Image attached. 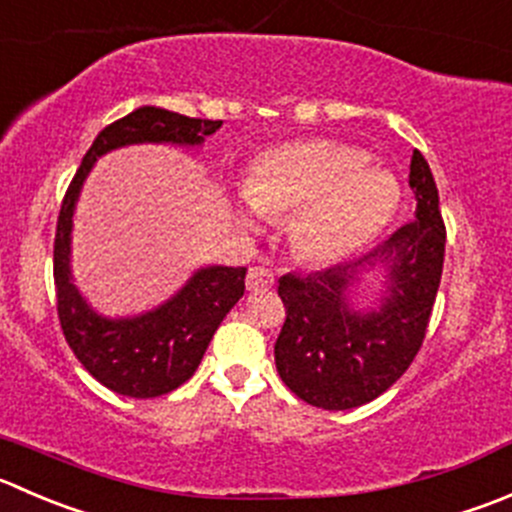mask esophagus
Wrapping results in <instances>:
<instances>
[{
  "label": "esophagus",
  "mask_w": 512,
  "mask_h": 512,
  "mask_svg": "<svg viewBox=\"0 0 512 512\" xmlns=\"http://www.w3.org/2000/svg\"><path fill=\"white\" fill-rule=\"evenodd\" d=\"M272 282H275V275L267 267H250V272H247V290L250 292L270 290Z\"/></svg>",
  "instance_id": "esophagus-1"
}]
</instances>
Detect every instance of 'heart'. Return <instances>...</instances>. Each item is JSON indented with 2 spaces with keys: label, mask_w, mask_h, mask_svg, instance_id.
Wrapping results in <instances>:
<instances>
[{
  "label": "heart",
  "mask_w": 512,
  "mask_h": 512,
  "mask_svg": "<svg viewBox=\"0 0 512 512\" xmlns=\"http://www.w3.org/2000/svg\"><path fill=\"white\" fill-rule=\"evenodd\" d=\"M362 152L330 140H302L265 152L245 182V200L270 220L295 215L290 240L302 260L350 257L385 227L398 185Z\"/></svg>",
  "instance_id": "1"
}]
</instances>
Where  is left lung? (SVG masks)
Returning <instances> with one entry per match:
<instances>
[{"mask_svg": "<svg viewBox=\"0 0 512 512\" xmlns=\"http://www.w3.org/2000/svg\"><path fill=\"white\" fill-rule=\"evenodd\" d=\"M415 217L350 265L280 277L285 322L275 342L282 382L322 410L370 403L403 375L423 347L445 260V222L433 172L423 152L410 160ZM382 261L389 291L380 311L357 313L346 287L359 270Z\"/></svg>", "mask_w": 512, "mask_h": 512, "instance_id": "1", "label": "left lung"}]
</instances>
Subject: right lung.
Wrapping results in <instances>:
<instances>
[{
	"mask_svg": "<svg viewBox=\"0 0 512 512\" xmlns=\"http://www.w3.org/2000/svg\"><path fill=\"white\" fill-rule=\"evenodd\" d=\"M217 119H197L160 107H140L107 124L74 172L57 217L54 290L64 340L84 370L104 388L127 398H160L195 375L222 317L245 292L247 267H205L170 302L130 320H107L92 312L69 275V232L74 202L94 160L114 147L137 142L200 145L220 130Z\"/></svg>",
	"mask_w": 512,
	"mask_h": 512,
	"instance_id": "add662e5",
	"label": "right lung"
}]
</instances>
